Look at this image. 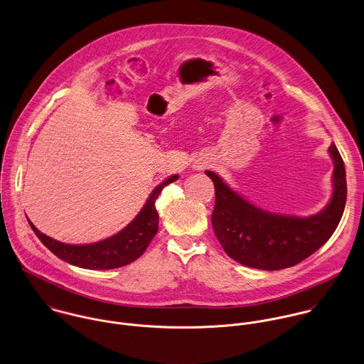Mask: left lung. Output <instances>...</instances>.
Here are the masks:
<instances>
[{
	"label": "left lung",
	"mask_w": 364,
	"mask_h": 364,
	"mask_svg": "<svg viewBox=\"0 0 364 364\" xmlns=\"http://www.w3.org/2000/svg\"><path fill=\"white\" fill-rule=\"evenodd\" d=\"M333 196L323 211L298 218L263 211L229 188L215 173L205 174L215 186L211 215L214 232L229 257L260 270H282L305 260L323 246L338 228L346 204V171L335 144Z\"/></svg>",
	"instance_id": "8db88e82"
}]
</instances>
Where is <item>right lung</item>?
I'll list each match as a JSON object with an SVG mask.
<instances>
[{"instance_id":"1","label":"right lung","mask_w":364,"mask_h":364,"mask_svg":"<svg viewBox=\"0 0 364 364\" xmlns=\"http://www.w3.org/2000/svg\"><path fill=\"white\" fill-rule=\"evenodd\" d=\"M177 178L178 176L176 174L159 184L150 194L144 210L136 218L117 235L97 243L66 245L39 232L32 222H29V225L41 242L55 256L73 266L90 270H109L122 267L141 257L150 240L157 233L159 214L154 207L156 198L167 184L176 181Z\"/></svg>"}]
</instances>
